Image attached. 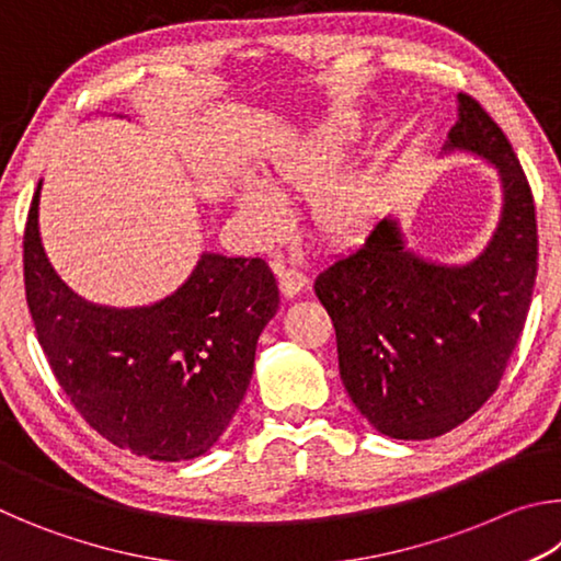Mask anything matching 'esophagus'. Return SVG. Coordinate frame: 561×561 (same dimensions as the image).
<instances>
[{"label":"esophagus","instance_id":"1","mask_svg":"<svg viewBox=\"0 0 561 561\" xmlns=\"http://www.w3.org/2000/svg\"><path fill=\"white\" fill-rule=\"evenodd\" d=\"M274 272L279 274V289H282V294H284V297H289V299L297 297V294L309 284L307 274L299 272V270H291V267L284 270L282 262L274 264Z\"/></svg>","mask_w":561,"mask_h":561}]
</instances>
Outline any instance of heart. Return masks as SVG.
Wrapping results in <instances>:
<instances>
[{"instance_id": "1", "label": "heart", "mask_w": 561, "mask_h": 561, "mask_svg": "<svg viewBox=\"0 0 561 561\" xmlns=\"http://www.w3.org/2000/svg\"><path fill=\"white\" fill-rule=\"evenodd\" d=\"M360 121L346 113L311 123L279 144L270 160V183L280 195L311 197V222L321 240L344 244L374 225L386 203V185L376 168L348 170L341 165L360 138ZM244 222L262 240H274L287 225V207L260 183H244L237 195Z\"/></svg>"}]
</instances>
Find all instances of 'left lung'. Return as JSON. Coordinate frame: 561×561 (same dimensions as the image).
<instances>
[{
    "label": "left lung",
    "mask_w": 561,
    "mask_h": 561,
    "mask_svg": "<svg viewBox=\"0 0 561 561\" xmlns=\"http://www.w3.org/2000/svg\"><path fill=\"white\" fill-rule=\"evenodd\" d=\"M443 153H468L497 170L500 220L478 257L425 260L408 250L401 225L388 215L314 282L336 329L346 393L378 433L396 440L438 438L495 393L537 277L525 170L497 123L465 93Z\"/></svg>",
    "instance_id": "1"
}]
</instances>
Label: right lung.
<instances>
[{
	"instance_id": "add662e5",
	"label": "right lung",
	"mask_w": 561,
	"mask_h": 561,
	"mask_svg": "<svg viewBox=\"0 0 561 561\" xmlns=\"http://www.w3.org/2000/svg\"><path fill=\"white\" fill-rule=\"evenodd\" d=\"M42 180L24 232V284L56 381L93 431L150 460L201 458L250 388L262 329L279 309L267 262L203 252L165 299L103 307L76 294L46 257Z\"/></svg>"
}]
</instances>
